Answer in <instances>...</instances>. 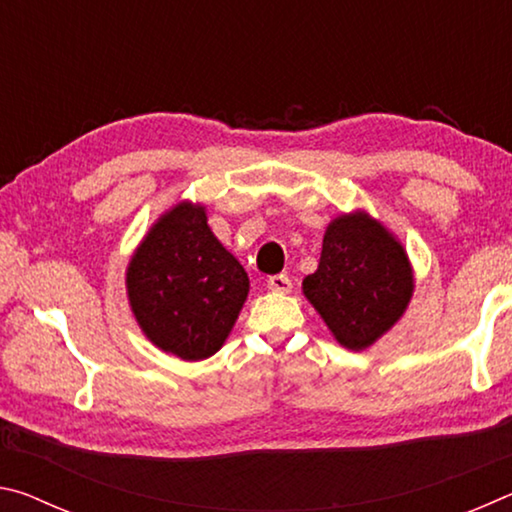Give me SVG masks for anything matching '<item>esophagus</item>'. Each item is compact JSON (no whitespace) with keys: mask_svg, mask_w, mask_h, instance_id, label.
<instances>
[{"mask_svg":"<svg viewBox=\"0 0 512 512\" xmlns=\"http://www.w3.org/2000/svg\"><path fill=\"white\" fill-rule=\"evenodd\" d=\"M266 284H268V289L277 291V293H289V291L293 289L289 275H284V273L271 275V277H268V280H266Z\"/></svg>","mask_w":512,"mask_h":512,"instance_id":"esophagus-1","label":"esophagus"}]
</instances>
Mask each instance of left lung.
Masks as SVG:
<instances>
[{
	"mask_svg": "<svg viewBox=\"0 0 512 512\" xmlns=\"http://www.w3.org/2000/svg\"><path fill=\"white\" fill-rule=\"evenodd\" d=\"M307 300L336 341L363 350L404 314L413 275L400 241L368 214H343L329 223L316 273L302 282Z\"/></svg>",
	"mask_w": 512,
	"mask_h": 512,
	"instance_id": "obj_1",
	"label": "left lung"
}]
</instances>
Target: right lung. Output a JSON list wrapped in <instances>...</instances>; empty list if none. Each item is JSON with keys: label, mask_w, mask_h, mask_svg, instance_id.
Masks as SVG:
<instances>
[{"label": "right lung", "mask_w": 512, "mask_h": 512, "mask_svg": "<svg viewBox=\"0 0 512 512\" xmlns=\"http://www.w3.org/2000/svg\"><path fill=\"white\" fill-rule=\"evenodd\" d=\"M144 334L185 361L212 357L248 296V275L207 225L205 207L180 203L153 225L126 273Z\"/></svg>", "instance_id": "obj_1"}]
</instances>
